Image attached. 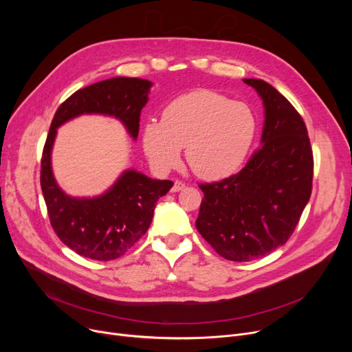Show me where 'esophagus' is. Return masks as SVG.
I'll use <instances>...</instances> for the list:
<instances>
[{
  "mask_svg": "<svg viewBox=\"0 0 352 352\" xmlns=\"http://www.w3.org/2000/svg\"><path fill=\"white\" fill-rule=\"evenodd\" d=\"M184 187H186V184H184L182 181H178V179H177V181L174 182V186H173L171 191H173V192H178V191H181Z\"/></svg>",
  "mask_w": 352,
  "mask_h": 352,
  "instance_id": "34e87169",
  "label": "esophagus"
}]
</instances>
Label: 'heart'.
<instances>
[{
    "label": "heart",
    "instance_id": "obj_1",
    "mask_svg": "<svg viewBox=\"0 0 352 352\" xmlns=\"http://www.w3.org/2000/svg\"><path fill=\"white\" fill-rule=\"evenodd\" d=\"M256 131L251 108L208 89L184 94L165 107L161 124L144 128V151L155 168L166 171L186 148L190 168L204 179L228 177L248 155Z\"/></svg>",
    "mask_w": 352,
    "mask_h": 352
}]
</instances>
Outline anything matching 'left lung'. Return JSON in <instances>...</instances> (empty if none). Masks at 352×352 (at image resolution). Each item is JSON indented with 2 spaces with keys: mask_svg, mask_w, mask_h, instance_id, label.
<instances>
[{
  "mask_svg": "<svg viewBox=\"0 0 352 352\" xmlns=\"http://www.w3.org/2000/svg\"><path fill=\"white\" fill-rule=\"evenodd\" d=\"M265 108L261 145L244 168L221 181L199 184L195 227L226 260L245 263L284 245L312 191L314 157L302 117L263 80L245 78Z\"/></svg>",
  "mask_w": 352,
  "mask_h": 352,
  "instance_id": "obj_1",
  "label": "left lung"
}]
</instances>
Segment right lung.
Listing matches in <instances>:
<instances>
[{"label":"right lung","mask_w":352,"mask_h":352,"mask_svg":"<svg viewBox=\"0 0 352 352\" xmlns=\"http://www.w3.org/2000/svg\"><path fill=\"white\" fill-rule=\"evenodd\" d=\"M151 85L146 80L128 77L100 81L74 92L52 118L43 150L40 178L50 223L67 247L91 260H116L131 248L150 227L155 202L170 191L174 182L128 170L100 197H69L55 182L51 170L57 128L81 114H104L118 118L137 140L141 109L148 101Z\"/></svg>","instance_id":"1"}]
</instances>
